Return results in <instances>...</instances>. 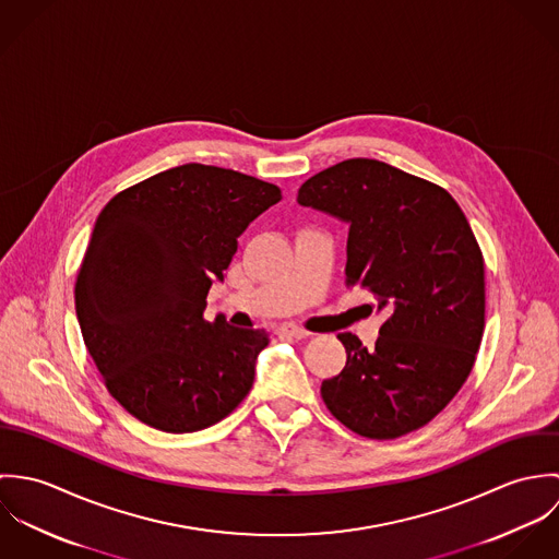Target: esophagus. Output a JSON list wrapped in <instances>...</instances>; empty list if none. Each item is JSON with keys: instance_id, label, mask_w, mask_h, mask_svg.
Returning a JSON list of instances; mask_svg holds the SVG:
<instances>
[{"instance_id": "esophagus-1", "label": "esophagus", "mask_w": 559, "mask_h": 559, "mask_svg": "<svg viewBox=\"0 0 559 559\" xmlns=\"http://www.w3.org/2000/svg\"><path fill=\"white\" fill-rule=\"evenodd\" d=\"M280 335L284 337H290V340H306L310 335V331L297 326V324H282L280 326Z\"/></svg>"}]
</instances>
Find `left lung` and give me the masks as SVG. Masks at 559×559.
<instances>
[{
    "mask_svg": "<svg viewBox=\"0 0 559 559\" xmlns=\"http://www.w3.org/2000/svg\"><path fill=\"white\" fill-rule=\"evenodd\" d=\"M297 202L348 226L346 284L388 312L370 350L337 333L346 366L322 381L326 408L370 439L417 430L459 394L484 333V260L465 213L445 189L377 159L322 169Z\"/></svg>",
    "mask_w": 559,
    "mask_h": 559,
    "instance_id": "obj_1",
    "label": "left lung"
}]
</instances>
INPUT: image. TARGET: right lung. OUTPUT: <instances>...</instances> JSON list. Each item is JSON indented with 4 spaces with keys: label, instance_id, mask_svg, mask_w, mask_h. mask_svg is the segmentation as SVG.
Instances as JSON below:
<instances>
[{
    "label": "right lung",
    "instance_id": "add662e5",
    "mask_svg": "<svg viewBox=\"0 0 559 559\" xmlns=\"http://www.w3.org/2000/svg\"><path fill=\"white\" fill-rule=\"evenodd\" d=\"M277 185L215 165L165 169L111 198L87 245L75 310L109 394L163 432L230 415L253 385L264 329L204 319L239 237Z\"/></svg>",
    "mask_w": 559,
    "mask_h": 559
}]
</instances>
